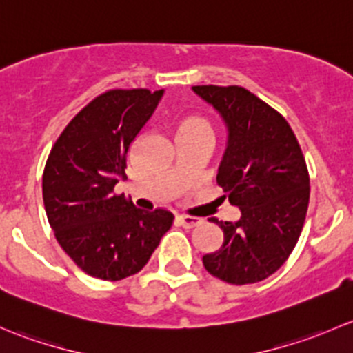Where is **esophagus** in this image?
<instances>
[{"label":"esophagus","instance_id":"1","mask_svg":"<svg viewBox=\"0 0 353 353\" xmlns=\"http://www.w3.org/2000/svg\"><path fill=\"white\" fill-rule=\"evenodd\" d=\"M176 219L181 226L188 228V230H190V228L199 226V224L202 223V219H199V217H192V216H178Z\"/></svg>","mask_w":353,"mask_h":353}]
</instances>
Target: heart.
<instances>
[{"label": "heart", "mask_w": 353, "mask_h": 353, "mask_svg": "<svg viewBox=\"0 0 353 353\" xmlns=\"http://www.w3.org/2000/svg\"><path fill=\"white\" fill-rule=\"evenodd\" d=\"M185 129H203V130H209V125L205 122L201 121V119H187V121L181 122L180 130Z\"/></svg>", "instance_id": "1"}]
</instances>
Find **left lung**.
Here are the masks:
<instances>
[{"instance_id": "obj_1", "label": "left lung", "mask_w": 353, "mask_h": 353, "mask_svg": "<svg viewBox=\"0 0 353 353\" xmlns=\"http://www.w3.org/2000/svg\"><path fill=\"white\" fill-rule=\"evenodd\" d=\"M228 130L217 183L241 210L236 223L212 217L224 232L202 256L214 277L234 285L270 277L292 253L310 203V175L292 129L277 110L241 86H192Z\"/></svg>"}]
</instances>
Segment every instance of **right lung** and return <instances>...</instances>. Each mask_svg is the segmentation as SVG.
I'll return each mask as SVG.
<instances>
[{
	"label": "right lung",
	"instance_id": "1",
	"mask_svg": "<svg viewBox=\"0 0 353 353\" xmlns=\"http://www.w3.org/2000/svg\"><path fill=\"white\" fill-rule=\"evenodd\" d=\"M163 90H110L90 101L56 141L42 176L47 219L61 248L92 277L122 281L143 270L173 214L137 209L114 194L127 154Z\"/></svg>",
	"mask_w": 353,
	"mask_h": 353
}]
</instances>
